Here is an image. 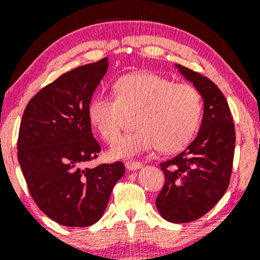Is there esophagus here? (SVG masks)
Masks as SVG:
<instances>
[{"label":"esophagus","instance_id":"obj_1","mask_svg":"<svg viewBox=\"0 0 260 260\" xmlns=\"http://www.w3.org/2000/svg\"><path fill=\"white\" fill-rule=\"evenodd\" d=\"M140 168H142V164L138 162V161H128V162H126V169L129 170V171H136Z\"/></svg>","mask_w":260,"mask_h":260}]
</instances>
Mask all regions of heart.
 <instances>
[{
	"instance_id": "heart-1",
	"label": "heart",
	"mask_w": 260,
	"mask_h": 260,
	"mask_svg": "<svg viewBox=\"0 0 260 260\" xmlns=\"http://www.w3.org/2000/svg\"><path fill=\"white\" fill-rule=\"evenodd\" d=\"M113 96L96 95L88 104V121L106 142L117 139L124 116H133L132 133L112 145V159H126L157 144L162 153H175L192 140L201 123L203 104L194 86L174 84L150 72L121 77L112 86Z\"/></svg>"
}]
</instances>
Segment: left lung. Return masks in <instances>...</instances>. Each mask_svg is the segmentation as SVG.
I'll return each instance as SVG.
<instances>
[{
    "label": "left lung",
    "mask_w": 260,
    "mask_h": 260,
    "mask_svg": "<svg viewBox=\"0 0 260 260\" xmlns=\"http://www.w3.org/2000/svg\"><path fill=\"white\" fill-rule=\"evenodd\" d=\"M203 99L197 137L182 153L160 164L165 184L156 198L160 215L174 223L194 221L214 208L230 183L235 153V124L225 96L202 74L175 64Z\"/></svg>",
    "instance_id": "obj_1"
}]
</instances>
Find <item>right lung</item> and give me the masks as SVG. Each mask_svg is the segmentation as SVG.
<instances>
[{
  "mask_svg": "<svg viewBox=\"0 0 260 260\" xmlns=\"http://www.w3.org/2000/svg\"><path fill=\"white\" fill-rule=\"evenodd\" d=\"M107 68L105 57L62 74L29 101L20 123L18 160L29 192L45 215L68 228L99 221L124 175L118 161L83 169L101 150L86 111Z\"/></svg>",
  "mask_w": 260,
  "mask_h": 260,
  "instance_id": "1",
  "label": "right lung"
}]
</instances>
